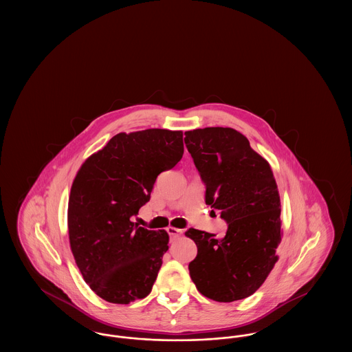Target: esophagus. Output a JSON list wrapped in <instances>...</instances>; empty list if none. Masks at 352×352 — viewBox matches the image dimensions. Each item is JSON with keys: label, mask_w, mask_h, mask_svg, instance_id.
<instances>
[{"label": "esophagus", "mask_w": 352, "mask_h": 352, "mask_svg": "<svg viewBox=\"0 0 352 352\" xmlns=\"http://www.w3.org/2000/svg\"><path fill=\"white\" fill-rule=\"evenodd\" d=\"M168 234L171 237H178V236L184 234V230H179V228H175V227H168Z\"/></svg>", "instance_id": "esophagus-1"}]
</instances>
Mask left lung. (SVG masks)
I'll use <instances>...</instances> for the list:
<instances>
[{
	"label": "left lung",
	"mask_w": 352,
	"mask_h": 352,
	"mask_svg": "<svg viewBox=\"0 0 352 352\" xmlns=\"http://www.w3.org/2000/svg\"><path fill=\"white\" fill-rule=\"evenodd\" d=\"M184 144L206 184V204L220 210L228 224L221 239L190 228L197 244L188 264L201 294L218 302L252 296L278 260L281 201L268 161L253 151L248 138L232 128L184 132Z\"/></svg>",
	"instance_id": "left-lung-1"
}]
</instances>
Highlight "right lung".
<instances>
[{
    "label": "right lung",
    "instance_id": "obj_1",
    "mask_svg": "<svg viewBox=\"0 0 352 352\" xmlns=\"http://www.w3.org/2000/svg\"><path fill=\"white\" fill-rule=\"evenodd\" d=\"M182 155V131L122 132L76 173L68 198L69 247L84 281L102 300L128 305L151 293L168 234L140 227L134 218L157 177Z\"/></svg>",
    "mask_w": 352,
    "mask_h": 352
}]
</instances>
